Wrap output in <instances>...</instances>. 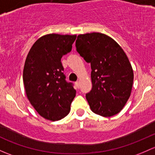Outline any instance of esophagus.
<instances>
[{
  "label": "esophagus",
  "instance_id": "34e87169",
  "mask_svg": "<svg viewBox=\"0 0 155 155\" xmlns=\"http://www.w3.org/2000/svg\"><path fill=\"white\" fill-rule=\"evenodd\" d=\"M75 85H76V87H78V88H79V87H80L79 81H77V82H75Z\"/></svg>",
  "mask_w": 155,
  "mask_h": 155
}]
</instances>
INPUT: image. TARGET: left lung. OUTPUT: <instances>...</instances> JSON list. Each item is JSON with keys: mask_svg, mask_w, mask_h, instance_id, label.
I'll use <instances>...</instances> for the list:
<instances>
[{"mask_svg": "<svg viewBox=\"0 0 155 155\" xmlns=\"http://www.w3.org/2000/svg\"><path fill=\"white\" fill-rule=\"evenodd\" d=\"M77 51L91 64L92 90L86 94L91 110L110 117L120 112L131 93L134 72L123 49L101 33L78 36Z\"/></svg>", "mask_w": 155, "mask_h": 155, "instance_id": "8db88e82", "label": "left lung"}]
</instances>
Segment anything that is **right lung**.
Returning <instances> with one entry per match:
<instances>
[{
    "label": "right lung",
    "instance_id": "right-lung-1",
    "mask_svg": "<svg viewBox=\"0 0 155 155\" xmlns=\"http://www.w3.org/2000/svg\"><path fill=\"white\" fill-rule=\"evenodd\" d=\"M76 35L56 33L39 38L27 56L23 82L28 100L45 119L57 121L68 114L76 95L72 83L66 81L61 63L69 53Z\"/></svg>",
    "mask_w": 155,
    "mask_h": 155
}]
</instances>
